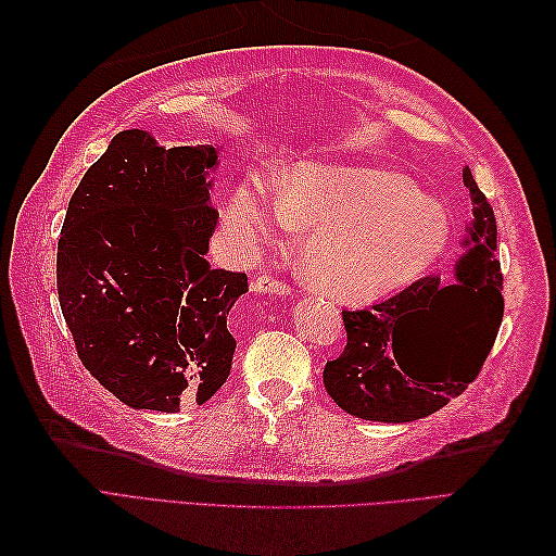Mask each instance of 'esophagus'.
I'll return each mask as SVG.
<instances>
[{
	"label": "esophagus",
	"mask_w": 556,
	"mask_h": 556,
	"mask_svg": "<svg viewBox=\"0 0 556 556\" xmlns=\"http://www.w3.org/2000/svg\"><path fill=\"white\" fill-rule=\"evenodd\" d=\"M252 290L262 292V294H278V296H288V294L292 292V290L288 288V285L278 282V280H274V278H268V276H262V278H257V280H252Z\"/></svg>",
	"instance_id": "esophagus-1"
}]
</instances>
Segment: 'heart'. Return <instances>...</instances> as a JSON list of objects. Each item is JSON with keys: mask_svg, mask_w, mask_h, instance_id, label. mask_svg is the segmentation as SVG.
<instances>
[{"mask_svg": "<svg viewBox=\"0 0 556 556\" xmlns=\"http://www.w3.org/2000/svg\"><path fill=\"white\" fill-rule=\"evenodd\" d=\"M229 229L252 250L285 231L313 229L301 252L306 278L343 301H374L422 276L445 250L447 208L396 172L333 162H299L276 194L255 176L241 180L225 211Z\"/></svg>", "mask_w": 556, "mask_h": 556, "instance_id": "obj_1", "label": "heart"}]
</instances>
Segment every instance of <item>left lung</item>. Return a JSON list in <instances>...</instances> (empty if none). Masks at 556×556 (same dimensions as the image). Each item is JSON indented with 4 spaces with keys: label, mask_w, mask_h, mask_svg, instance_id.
<instances>
[{
    "label": "left lung",
    "mask_w": 556,
    "mask_h": 556,
    "mask_svg": "<svg viewBox=\"0 0 556 556\" xmlns=\"http://www.w3.org/2000/svg\"><path fill=\"white\" fill-rule=\"evenodd\" d=\"M473 213L464 255L447 280L427 276L364 311H343L348 345L327 362L325 387L345 413L371 422H413L447 406L473 382L503 319L490 201L464 169Z\"/></svg>",
    "instance_id": "8db88e82"
}]
</instances>
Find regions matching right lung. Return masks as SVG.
Listing matches in <instances>:
<instances>
[{
  "instance_id": "obj_1",
  "label": "right lung",
  "mask_w": 556,
  "mask_h": 556,
  "mask_svg": "<svg viewBox=\"0 0 556 556\" xmlns=\"http://www.w3.org/2000/svg\"><path fill=\"white\" fill-rule=\"evenodd\" d=\"M220 148L111 139L78 182L58 243V294L83 366L134 410L201 406L225 384L227 315L248 276L206 262Z\"/></svg>"
}]
</instances>
